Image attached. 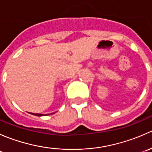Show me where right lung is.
Here are the masks:
<instances>
[{
    "label": "right lung",
    "mask_w": 152,
    "mask_h": 152,
    "mask_svg": "<svg viewBox=\"0 0 152 152\" xmlns=\"http://www.w3.org/2000/svg\"><path fill=\"white\" fill-rule=\"evenodd\" d=\"M31 115H36V116H45V115H50V114H53V113H50V114H39V113H29Z\"/></svg>",
    "instance_id": "obj_1"
}]
</instances>
